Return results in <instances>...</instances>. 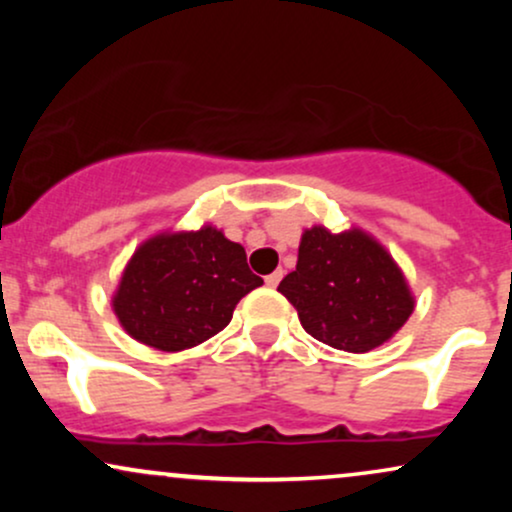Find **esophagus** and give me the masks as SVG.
Returning a JSON list of instances; mask_svg holds the SVG:
<instances>
[{"instance_id": "1", "label": "esophagus", "mask_w": 512, "mask_h": 512, "mask_svg": "<svg viewBox=\"0 0 512 512\" xmlns=\"http://www.w3.org/2000/svg\"><path fill=\"white\" fill-rule=\"evenodd\" d=\"M281 276H284V272H281V269H276V272L264 276V284H267L269 289H276V286H279V281H281Z\"/></svg>"}]
</instances>
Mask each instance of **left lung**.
<instances>
[{"mask_svg": "<svg viewBox=\"0 0 512 512\" xmlns=\"http://www.w3.org/2000/svg\"><path fill=\"white\" fill-rule=\"evenodd\" d=\"M279 291L298 310L310 337L351 354L385 344L414 313L402 269L361 228L344 233L308 228L296 269L281 279Z\"/></svg>", "mask_w": 512, "mask_h": 512, "instance_id": "left-lung-1", "label": "left lung"}]
</instances>
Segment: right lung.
Returning a JSON list of instances; mask_svg holds the SVG:
<instances>
[{"mask_svg": "<svg viewBox=\"0 0 512 512\" xmlns=\"http://www.w3.org/2000/svg\"><path fill=\"white\" fill-rule=\"evenodd\" d=\"M262 279L243 245L219 228L158 233L134 250L113 296L125 332L158 351L207 342L231 322L238 301Z\"/></svg>", "mask_w": 512, "mask_h": 512, "instance_id": "add662e5", "label": "right lung"}]
</instances>
